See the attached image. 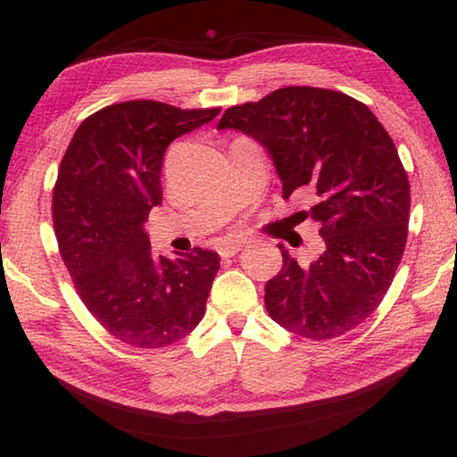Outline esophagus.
<instances>
[{
  "label": "esophagus",
  "instance_id": "1",
  "mask_svg": "<svg viewBox=\"0 0 457 457\" xmlns=\"http://www.w3.org/2000/svg\"><path fill=\"white\" fill-rule=\"evenodd\" d=\"M245 247V241L244 239H234V241H228V244H223L221 247H220V255L223 257V259H228V257H234L236 253H239L241 249Z\"/></svg>",
  "mask_w": 457,
  "mask_h": 457
}]
</instances>
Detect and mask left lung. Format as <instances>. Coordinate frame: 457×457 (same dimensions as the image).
I'll return each instance as SVG.
<instances>
[{
  "label": "left lung",
  "instance_id": "obj_1",
  "mask_svg": "<svg viewBox=\"0 0 457 457\" xmlns=\"http://www.w3.org/2000/svg\"><path fill=\"white\" fill-rule=\"evenodd\" d=\"M218 129H239L269 151L283 198L306 192L326 241L308 267L283 251L265 287L269 316L308 339L344 336L371 316L389 290L409 236L411 184L391 135L352 96L287 86L259 102L231 105Z\"/></svg>",
  "mask_w": 457,
  "mask_h": 457
}]
</instances>
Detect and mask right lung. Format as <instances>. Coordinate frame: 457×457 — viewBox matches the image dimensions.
Returning <instances> with one entry per match:
<instances>
[{
  "instance_id": "add662e5",
  "label": "right lung",
  "mask_w": 457,
  "mask_h": 457,
  "mask_svg": "<svg viewBox=\"0 0 457 457\" xmlns=\"http://www.w3.org/2000/svg\"><path fill=\"white\" fill-rule=\"evenodd\" d=\"M218 113L154 100L113 104L80 123L62 157L53 190L58 251L88 312L128 345L177 344L206 312L220 255L194 247L157 257L143 223L162 200L164 151Z\"/></svg>"
}]
</instances>
